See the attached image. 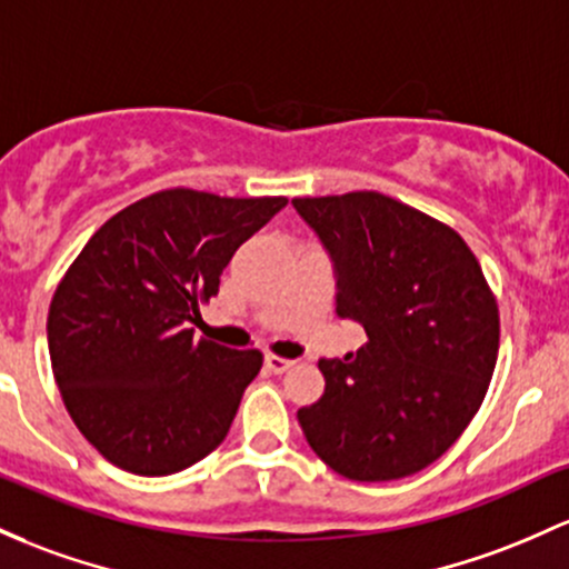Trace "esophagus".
I'll return each instance as SVG.
<instances>
[{
	"instance_id": "34e87169",
	"label": "esophagus",
	"mask_w": 569,
	"mask_h": 569,
	"mask_svg": "<svg viewBox=\"0 0 569 569\" xmlns=\"http://www.w3.org/2000/svg\"><path fill=\"white\" fill-rule=\"evenodd\" d=\"M264 367L272 372V376H283V372H289L291 367H295V361H291V359H280V356H267Z\"/></svg>"
}]
</instances>
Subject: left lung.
I'll return each instance as SVG.
<instances>
[{"label": "left lung", "mask_w": 569, "mask_h": 569, "mask_svg": "<svg viewBox=\"0 0 569 569\" xmlns=\"http://www.w3.org/2000/svg\"><path fill=\"white\" fill-rule=\"evenodd\" d=\"M335 272V313L365 327L353 356L321 359L327 389L297 413L337 476L408 478L465 432L499 351L497 302L446 223L376 191L291 199Z\"/></svg>", "instance_id": "obj_1"}]
</instances>
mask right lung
I'll list each match as a JSON object with an SVG mask.
<instances>
[{
	"mask_svg": "<svg viewBox=\"0 0 569 569\" xmlns=\"http://www.w3.org/2000/svg\"><path fill=\"white\" fill-rule=\"evenodd\" d=\"M286 202L159 191L112 216L74 259L48 313V351L74 427L116 467L172 476L223 442L261 353L186 327Z\"/></svg>",
	"mask_w": 569,
	"mask_h": 569,
	"instance_id": "obj_1",
	"label": "right lung"
}]
</instances>
